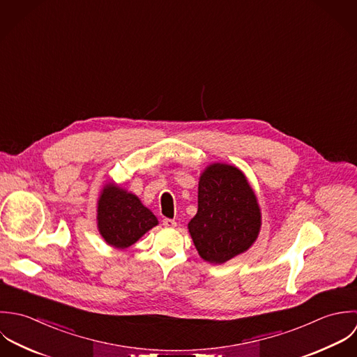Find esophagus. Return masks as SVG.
<instances>
[{"label":"esophagus","instance_id":"obj_1","mask_svg":"<svg viewBox=\"0 0 357 357\" xmlns=\"http://www.w3.org/2000/svg\"><path fill=\"white\" fill-rule=\"evenodd\" d=\"M162 225H164L165 227L172 229V227L176 226V222H175L174 219H171V218H164V219H162Z\"/></svg>","mask_w":357,"mask_h":357}]
</instances>
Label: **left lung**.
I'll list each match as a JSON object with an SVG mask.
<instances>
[{
	"label": "left lung",
	"mask_w": 357,
	"mask_h": 357,
	"mask_svg": "<svg viewBox=\"0 0 357 357\" xmlns=\"http://www.w3.org/2000/svg\"><path fill=\"white\" fill-rule=\"evenodd\" d=\"M261 213L243 172L227 164L208 167L199 183V210L189 231L204 261L223 264L255 241Z\"/></svg>",
	"instance_id": "8db88e82"
}]
</instances>
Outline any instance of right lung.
I'll return each instance as SVG.
<instances>
[{
	"label": "right lung",
	"instance_id": "right-lung-1",
	"mask_svg": "<svg viewBox=\"0 0 357 357\" xmlns=\"http://www.w3.org/2000/svg\"><path fill=\"white\" fill-rule=\"evenodd\" d=\"M155 225L157 218L137 196L113 185L103 189L98 204V226L106 243L127 248Z\"/></svg>",
	"mask_w": 357,
	"mask_h": 357
}]
</instances>
